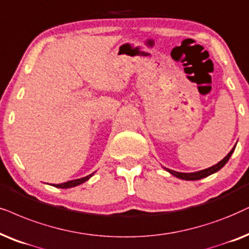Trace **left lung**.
Returning <instances> with one entry per match:
<instances>
[{"instance_id":"obj_1","label":"left lung","mask_w":249,"mask_h":249,"mask_svg":"<svg viewBox=\"0 0 249 249\" xmlns=\"http://www.w3.org/2000/svg\"><path fill=\"white\" fill-rule=\"evenodd\" d=\"M235 146L232 148L230 151V153L228 154L227 157L224 158L223 160L219 161L218 163H216L215 166H213L211 168H207V169H203V170H200V172H196V173H190V174H186V173H177V172H174V170H170V169H167V172H169L172 175L178 177L180 179H185V180H198V179H201L203 177H207L209 175H212V174H214L216 172H218L219 169H221L222 167H224V164L228 162L229 159H230V157L232 156V153H233Z\"/></svg>"}]
</instances>
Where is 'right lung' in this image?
Segmentation results:
<instances>
[{
  "label": "right lung",
  "instance_id": "1",
  "mask_svg": "<svg viewBox=\"0 0 249 249\" xmlns=\"http://www.w3.org/2000/svg\"><path fill=\"white\" fill-rule=\"evenodd\" d=\"M93 175L92 174H90V175L86 176V177H82V178H79V179H74V180H69V182H65V183H61V184H56V188H60V189H69V188H73V186H76V185H80V184L85 183L86 180H88L90 177Z\"/></svg>",
  "mask_w": 249,
  "mask_h": 249
}]
</instances>
